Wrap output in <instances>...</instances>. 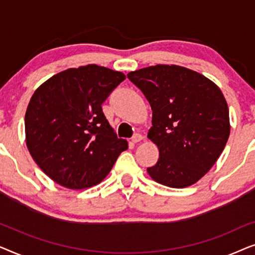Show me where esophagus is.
I'll return each instance as SVG.
<instances>
[{"label": "esophagus", "mask_w": 255, "mask_h": 255, "mask_svg": "<svg viewBox=\"0 0 255 255\" xmlns=\"http://www.w3.org/2000/svg\"><path fill=\"white\" fill-rule=\"evenodd\" d=\"M140 140H142V135L140 133H134L133 137H132V141L139 142Z\"/></svg>", "instance_id": "obj_1"}]
</instances>
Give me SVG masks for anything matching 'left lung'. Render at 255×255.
<instances>
[{
  "label": "left lung",
  "mask_w": 255,
  "mask_h": 255,
  "mask_svg": "<svg viewBox=\"0 0 255 255\" xmlns=\"http://www.w3.org/2000/svg\"><path fill=\"white\" fill-rule=\"evenodd\" d=\"M128 78L153 111L147 137L158 146L159 159L148 174L172 188L197 182L217 161L230 135L229 108L221 89L175 65L141 68Z\"/></svg>",
  "instance_id": "8db88e82"
}]
</instances>
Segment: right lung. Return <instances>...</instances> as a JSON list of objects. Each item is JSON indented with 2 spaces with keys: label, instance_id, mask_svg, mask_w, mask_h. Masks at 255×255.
<instances>
[{
  "label": "right lung",
  "instance_id": "add662e5",
  "mask_svg": "<svg viewBox=\"0 0 255 255\" xmlns=\"http://www.w3.org/2000/svg\"><path fill=\"white\" fill-rule=\"evenodd\" d=\"M124 80L123 73L87 65L52 76L34 92L25 114L26 145L54 182L71 189L95 186L128 148L102 110Z\"/></svg>",
  "mask_w": 255,
  "mask_h": 255
}]
</instances>
